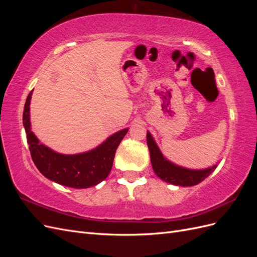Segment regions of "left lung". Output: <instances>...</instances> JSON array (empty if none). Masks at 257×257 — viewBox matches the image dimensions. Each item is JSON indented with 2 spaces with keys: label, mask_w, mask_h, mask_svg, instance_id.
Segmentation results:
<instances>
[{
  "label": "left lung",
  "mask_w": 257,
  "mask_h": 257,
  "mask_svg": "<svg viewBox=\"0 0 257 257\" xmlns=\"http://www.w3.org/2000/svg\"><path fill=\"white\" fill-rule=\"evenodd\" d=\"M147 145L150 151L151 164L154 173L163 181L167 183L180 186L196 185L205 180L216 168V165H213L212 167H208L206 169H189L174 164L164 158L150 132H147Z\"/></svg>",
  "instance_id": "8db88e82"
}]
</instances>
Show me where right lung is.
Here are the masks:
<instances>
[{
    "instance_id": "1",
    "label": "right lung",
    "mask_w": 257,
    "mask_h": 257,
    "mask_svg": "<svg viewBox=\"0 0 257 257\" xmlns=\"http://www.w3.org/2000/svg\"><path fill=\"white\" fill-rule=\"evenodd\" d=\"M32 92L27 97L23 109L25 126L31 157L37 169L49 180L74 189H87L96 185L109 175L115 150L128 128L116 132L108 137L95 149L78 154H61L40 144L38 138L31 131L30 103Z\"/></svg>"
}]
</instances>
